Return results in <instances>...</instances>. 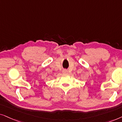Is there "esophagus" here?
Masks as SVG:
<instances>
[{"label":"esophagus","mask_w":122,"mask_h":122,"mask_svg":"<svg viewBox=\"0 0 122 122\" xmlns=\"http://www.w3.org/2000/svg\"><path fill=\"white\" fill-rule=\"evenodd\" d=\"M63 73H64V74H67V73H68V71L67 70L65 69L63 70Z\"/></svg>","instance_id":"1"}]
</instances>
